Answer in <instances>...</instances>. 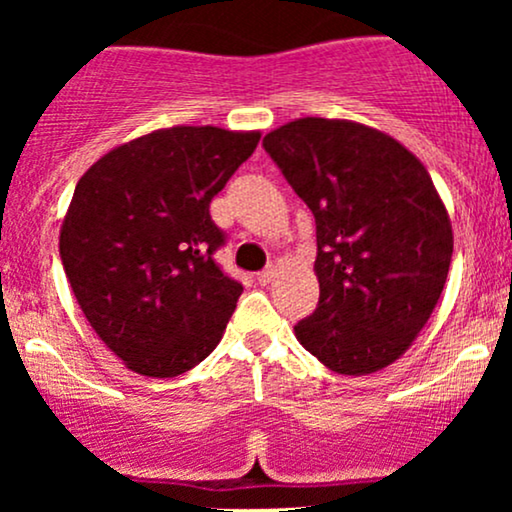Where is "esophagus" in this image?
<instances>
[{"label":"esophagus","instance_id":"esophagus-1","mask_svg":"<svg viewBox=\"0 0 512 512\" xmlns=\"http://www.w3.org/2000/svg\"><path fill=\"white\" fill-rule=\"evenodd\" d=\"M276 279V269L274 267H267L264 269V272H260L257 274V281H260L262 286H267V284H272V281Z\"/></svg>","mask_w":512,"mask_h":512}]
</instances>
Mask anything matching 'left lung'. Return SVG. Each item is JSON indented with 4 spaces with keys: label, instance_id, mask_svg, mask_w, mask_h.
<instances>
[{
    "label": "left lung",
    "instance_id": "8db88e82",
    "mask_svg": "<svg viewBox=\"0 0 512 512\" xmlns=\"http://www.w3.org/2000/svg\"><path fill=\"white\" fill-rule=\"evenodd\" d=\"M262 146L315 216L320 303L296 339L339 375L387 368L450 269V216L426 166L380 129L327 117L286 122Z\"/></svg>",
    "mask_w": 512,
    "mask_h": 512
}]
</instances>
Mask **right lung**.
Segmentation results:
<instances>
[{
	"mask_svg": "<svg viewBox=\"0 0 512 512\" xmlns=\"http://www.w3.org/2000/svg\"><path fill=\"white\" fill-rule=\"evenodd\" d=\"M262 134L154 129L98 158L76 182L60 257L88 325L146 378L204 361L243 293L211 260L223 233L209 204Z\"/></svg>",
	"mask_w": 512,
	"mask_h": 512,
	"instance_id": "right-lung-1",
	"label": "right lung"
}]
</instances>
